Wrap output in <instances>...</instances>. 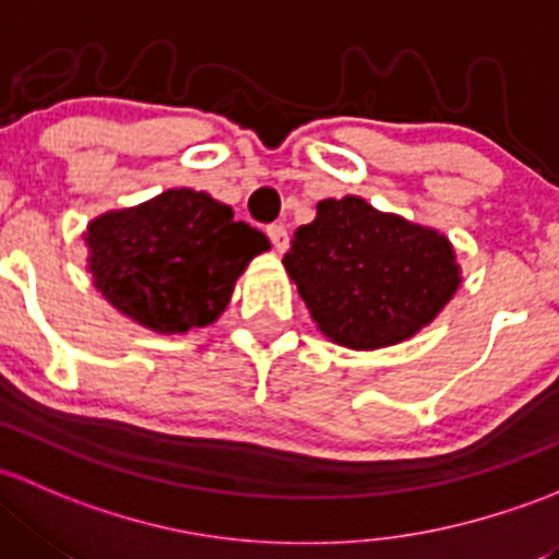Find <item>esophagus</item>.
Masks as SVG:
<instances>
[{"label":"esophagus","mask_w":559,"mask_h":559,"mask_svg":"<svg viewBox=\"0 0 559 559\" xmlns=\"http://www.w3.org/2000/svg\"><path fill=\"white\" fill-rule=\"evenodd\" d=\"M266 237L272 239L274 250H277V252H285L287 245H290V237H287V228L285 226H277V223L266 228Z\"/></svg>","instance_id":"obj_1"}]
</instances>
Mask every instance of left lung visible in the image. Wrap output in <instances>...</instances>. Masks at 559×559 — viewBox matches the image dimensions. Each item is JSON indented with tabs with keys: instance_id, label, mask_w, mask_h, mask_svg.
Wrapping results in <instances>:
<instances>
[{
	"instance_id": "8db88e82",
	"label": "left lung",
	"mask_w": 559,
	"mask_h": 559,
	"mask_svg": "<svg viewBox=\"0 0 559 559\" xmlns=\"http://www.w3.org/2000/svg\"><path fill=\"white\" fill-rule=\"evenodd\" d=\"M331 342L379 349L412 338L460 287L444 234L373 210L358 195L325 199L282 258Z\"/></svg>"
}]
</instances>
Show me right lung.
I'll use <instances>...</instances> for the list:
<instances>
[{"label":"right lung","instance_id":"right-lung-1","mask_svg":"<svg viewBox=\"0 0 559 559\" xmlns=\"http://www.w3.org/2000/svg\"><path fill=\"white\" fill-rule=\"evenodd\" d=\"M88 272L118 312L155 333H186L221 318L234 285L269 239L234 221L210 193L171 188L88 223Z\"/></svg>","mask_w":559,"mask_h":559}]
</instances>
